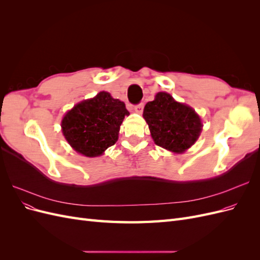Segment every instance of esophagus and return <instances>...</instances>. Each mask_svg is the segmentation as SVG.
Wrapping results in <instances>:
<instances>
[{
	"instance_id": "1",
	"label": "esophagus",
	"mask_w": 260,
	"mask_h": 260,
	"mask_svg": "<svg viewBox=\"0 0 260 260\" xmlns=\"http://www.w3.org/2000/svg\"><path fill=\"white\" fill-rule=\"evenodd\" d=\"M143 108H144V103H140V104H138V105L135 106V111H136L138 114H142Z\"/></svg>"
}]
</instances>
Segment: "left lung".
<instances>
[{"instance_id": "1", "label": "left lung", "mask_w": 260, "mask_h": 260, "mask_svg": "<svg viewBox=\"0 0 260 260\" xmlns=\"http://www.w3.org/2000/svg\"><path fill=\"white\" fill-rule=\"evenodd\" d=\"M151 136L156 145L181 154L198 141L203 128L194 109L179 103L169 93L158 92L143 111Z\"/></svg>"}]
</instances>
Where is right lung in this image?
<instances>
[{"mask_svg": "<svg viewBox=\"0 0 260 260\" xmlns=\"http://www.w3.org/2000/svg\"><path fill=\"white\" fill-rule=\"evenodd\" d=\"M129 112L123 102L105 91L75 105L61 120V131L77 153L96 157L114 145Z\"/></svg>", "mask_w": 260, "mask_h": 260, "instance_id": "1", "label": "right lung"}]
</instances>
